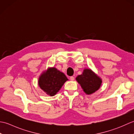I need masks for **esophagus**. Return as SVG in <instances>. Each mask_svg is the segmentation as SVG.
<instances>
[{"mask_svg": "<svg viewBox=\"0 0 134 134\" xmlns=\"http://www.w3.org/2000/svg\"><path fill=\"white\" fill-rule=\"evenodd\" d=\"M70 80H72V81H73L75 80V77H73V76H70Z\"/></svg>", "mask_w": 134, "mask_h": 134, "instance_id": "obj_1", "label": "esophagus"}]
</instances>
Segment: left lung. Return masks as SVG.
<instances>
[{"mask_svg": "<svg viewBox=\"0 0 134 134\" xmlns=\"http://www.w3.org/2000/svg\"><path fill=\"white\" fill-rule=\"evenodd\" d=\"M76 80L80 84L86 94H92L100 88L102 79L90 69H84L81 75L77 76Z\"/></svg>", "mask_w": 134, "mask_h": 134, "instance_id": "1", "label": "left lung"}]
</instances>
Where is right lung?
<instances>
[{"label":"right lung","instance_id":"obj_1","mask_svg":"<svg viewBox=\"0 0 134 134\" xmlns=\"http://www.w3.org/2000/svg\"><path fill=\"white\" fill-rule=\"evenodd\" d=\"M68 80L64 73L55 68H49L41 74L38 84L40 88L47 95L54 96Z\"/></svg>","mask_w":134,"mask_h":134}]
</instances>
